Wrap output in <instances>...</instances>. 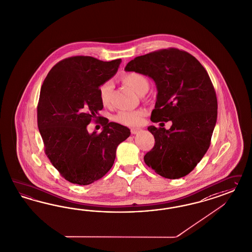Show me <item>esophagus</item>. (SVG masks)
Instances as JSON below:
<instances>
[{
    "label": "esophagus",
    "mask_w": 252,
    "mask_h": 252,
    "mask_svg": "<svg viewBox=\"0 0 252 252\" xmlns=\"http://www.w3.org/2000/svg\"><path fill=\"white\" fill-rule=\"evenodd\" d=\"M142 131L141 128H131V134H137V133H140Z\"/></svg>",
    "instance_id": "esophagus-1"
}]
</instances>
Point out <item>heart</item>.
Segmentation results:
<instances>
[{
  "mask_svg": "<svg viewBox=\"0 0 252 252\" xmlns=\"http://www.w3.org/2000/svg\"><path fill=\"white\" fill-rule=\"evenodd\" d=\"M123 83L127 85L138 94H144L149 90V80L144 75L137 72H127L121 76ZM113 82L108 80L103 82L99 87V97L100 102L108 106L111 103L112 92H113ZM145 112L142 110L136 111H120L115 115V121L126 126H137L142 122V118Z\"/></svg>",
  "mask_w": 252,
  "mask_h": 252,
  "instance_id": "1",
  "label": "heart"
}]
</instances>
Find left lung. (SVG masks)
<instances>
[{"mask_svg": "<svg viewBox=\"0 0 252 252\" xmlns=\"http://www.w3.org/2000/svg\"><path fill=\"white\" fill-rule=\"evenodd\" d=\"M125 70L153 78L158 94L151 120L160 126L173 123L168 130L148 127L155 143L144 156L146 164L169 179L189 175L211 145L217 119L216 93L206 70L194 56L176 48L137 56Z\"/></svg>", "mask_w": 252, "mask_h": 252, "instance_id": "8db88e82", "label": "left lung"}]
</instances>
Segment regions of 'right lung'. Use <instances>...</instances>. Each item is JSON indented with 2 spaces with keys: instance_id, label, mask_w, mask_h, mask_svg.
<instances>
[{
  "instance_id": "right-lung-1",
  "label": "right lung",
  "mask_w": 252,
  "mask_h": 252,
  "mask_svg": "<svg viewBox=\"0 0 252 252\" xmlns=\"http://www.w3.org/2000/svg\"><path fill=\"white\" fill-rule=\"evenodd\" d=\"M120 63L121 59L69 57L51 69L41 86L37 115L44 152L70 183L87 186L105 176L117 146L129 137L126 126L99 116L103 108L99 87L115 76ZM92 121L103 126L99 134L87 132Z\"/></svg>"
}]
</instances>
